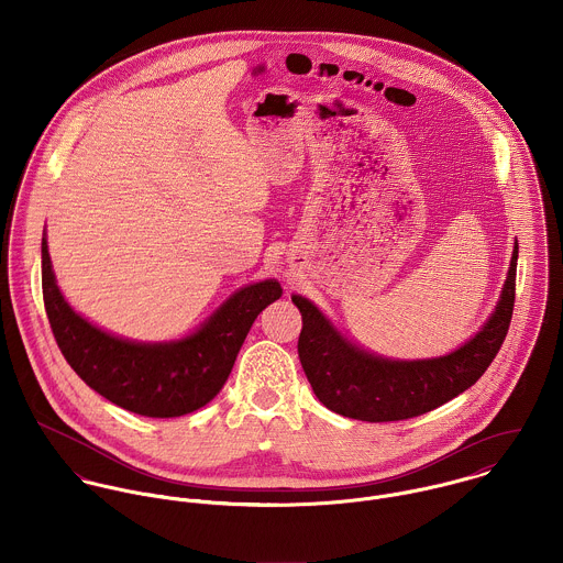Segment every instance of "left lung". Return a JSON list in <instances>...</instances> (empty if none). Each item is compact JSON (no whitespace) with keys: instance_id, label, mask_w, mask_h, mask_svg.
Instances as JSON below:
<instances>
[{"instance_id":"8db88e82","label":"left lung","mask_w":563,"mask_h":563,"mask_svg":"<svg viewBox=\"0 0 563 563\" xmlns=\"http://www.w3.org/2000/svg\"><path fill=\"white\" fill-rule=\"evenodd\" d=\"M518 241L494 312L455 351L424 360H393L342 335L306 297L292 295L303 329L299 360L319 401L346 418L366 422L405 420L444 405L473 384L496 357L514 312Z\"/></svg>"}]
</instances>
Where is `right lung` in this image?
I'll return each instance as SVG.
<instances>
[{
    "label": "right lung",
    "instance_id": "add662e5",
    "mask_svg": "<svg viewBox=\"0 0 563 563\" xmlns=\"http://www.w3.org/2000/svg\"><path fill=\"white\" fill-rule=\"evenodd\" d=\"M43 299L54 338L81 382L128 411L175 418L212 401L225 386L257 314L282 297L277 279L242 286L186 338L139 342L78 314L58 288L47 239L41 242Z\"/></svg>",
    "mask_w": 563,
    "mask_h": 563
}]
</instances>
